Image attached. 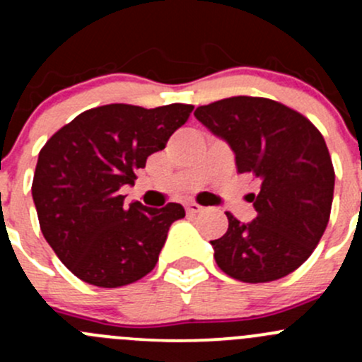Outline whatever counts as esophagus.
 Here are the masks:
<instances>
[{"instance_id":"34e87169","label":"esophagus","mask_w":362,"mask_h":362,"mask_svg":"<svg viewBox=\"0 0 362 362\" xmlns=\"http://www.w3.org/2000/svg\"><path fill=\"white\" fill-rule=\"evenodd\" d=\"M185 210H187L189 215H196V214H199V211L203 210V206H202V204H198V203H187V204H185Z\"/></svg>"}]
</instances>
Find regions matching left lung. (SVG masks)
I'll return each mask as SVG.
<instances>
[{
    "label": "left lung",
    "mask_w": 362,
    "mask_h": 362,
    "mask_svg": "<svg viewBox=\"0 0 362 362\" xmlns=\"http://www.w3.org/2000/svg\"><path fill=\"white\" fill-rule=\"evenodd\" d=\"M196 119L229 144L238 173L257 178V217L243 224L226 211L229 228L214 240L215 262L247 284L287 276L312 255L329 222L334 168L320 131L293 108L254 96L203 105Z\"/></svg>",
    "instance_id": "obj_1"
}]
</instances>
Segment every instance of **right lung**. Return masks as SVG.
Wrapping results in <instances>:
<instances>
[{"label": "right lung", "instance_id": "add662e5", "mask_svg": "<svg viewBox=\"0 0 362 362\" xmlns=\"http://www.w3.org/2000/svg\"><path fill=\"white\" fill-rule=\"evenodd\" d=\"M192 105L158 108L113 103L76 115L47 140L33 178L40 229L64 266L96 287H122L154 269L178 203L124 204L122 185L166 147Z\"/></svg>", "mask_w": 362, "mask_h": 362}]
</instances>
